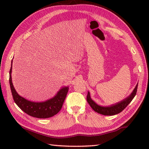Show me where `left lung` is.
<instances>
[{
	"mask_svg": "<svg viewBox=\"0 0 149 149\" xmlns=\"http://www.w3.org/2000/svg\"><path fill=\"white\" fill-rule=\"evenodd\" d=\"M137 88L138 84L136 86L135 88L134 89L133 91H132V93L131 94L130 96L126 98L125 99L121 101L120 102L115 104V105H113L109 107H102L97 105L95 102H93V101L91 99L89 92L88 93L86 100L91 108H92L95 112L103 115H116V114L120 113V112H122V111L128 106V104L131 102L132 100L133 99L134 97H135L136 94Z\"/></svg>",
	"mask_w": 149,
	"mask_h": 149,
	"instance_id": "obj_1",
	"label": "left lung"
}]
</instances>
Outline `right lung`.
<instances>
[{"label":"right lung","mask_w":149,"mask_h":149,"mask_svg":"<svg viewBox=\"0 0 149 149\" xmlns=\"http://www.w3.org/2000/svg\"><path fill=\"white\" fill-rule=\"evenodd\" d=\"M11 70L12 61L9 70V84L11 93L15 102L24 112L35 118H47L56 115L61 110L68 93V87L63 88L54 97L45 102H31L20 97L15 91L11 80Z\"/></svg>","instance_id":"obj_1"}]
</instances>
